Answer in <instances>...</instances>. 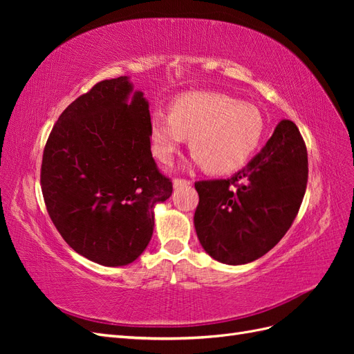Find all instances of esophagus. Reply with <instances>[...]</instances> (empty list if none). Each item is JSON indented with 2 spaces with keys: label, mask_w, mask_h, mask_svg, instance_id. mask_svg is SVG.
<instances>
[{
  "label": "esophagus",
  "mask_w": 354,
  "mask_h": 354,
  "mask_svg": "<svg viewBox=\"0 0 354 354\" xmlns=\"http://www.w3.org/2000/svg\"><path fill=\"white\" fill-rule=\"evenodd\" d=\"M190 181L189 180H183V178H176L173 181V186L174 189H180V187H185V186H189Z\"/></svg>",
  "instance_id": "obj_1"
}]
</instances>
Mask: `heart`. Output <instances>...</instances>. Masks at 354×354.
Masks as SVG:
<instances>
[{"mask_svg": "<svg viewBox=\"0 0 354 354\" xmlns=\"http://www.w3.org/2000/svg\"><path fill=\"white\" fill-rule=\"evenodd\" d=\"M263 134V118L248 103L217 93H187L169 113L155 111L149 140L155 158L169 164L190 137L194 162L211 174H226L242 167L255 152Z\"/></svg>", "mask_w": 354, "mask_h": 354, "instance_id": "obj_1", "label": "heart"}]
</instances>
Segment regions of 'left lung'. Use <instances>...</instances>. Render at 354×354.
Instances as JSON below:
<instances>
[{"label": "left lung", "instance_id": "8db88e82", "mask_svg": "<svg viewBox=\"0 0 354 354\" xmlns=\"http://www.w3.org/2000/svg\"><path fill=\"white\" fill-rule=\"evenodd\" d=\"M307 151L297 125L282 120L273 136L227 180L195 183V229L205 252L224 264L255 261L279 242L307 186Z\"/></svg>", "mask_w": 354, "mask_h": 354}]
</instances>
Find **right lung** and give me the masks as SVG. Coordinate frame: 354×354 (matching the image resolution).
I'll list each match as a JSON object with an SVG mask.
<instances>
[{
  "instance_id": "obj_1",
  "label": "right lung",
  "mask_w": 354,
  "mask_h": 354,
  "mask_svg": "<svg viewBox=\"0 0 354 354\" xmlns=\"http://www.w3.org/2000/svg\"><path fill=\"white\" fill-rule=\"evenodd\" d=\"M149 102L128 77L72 102L47 140L41 189L73 251L102 266L136 261L151 242L156 203L173 194L149 140Z\"/></svg>"
}]
</instances>
